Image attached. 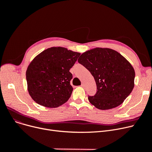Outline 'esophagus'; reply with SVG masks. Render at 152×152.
I'll return each mask as SVG.
<instances>
[{"mask_svg":"<svg viewBox=\"0 0 152 152\" xmlns=\"http://www.w3.org/2000/svg\"><path fill=\"white\" fill-rule=\"evenodd\" d=\"M81 86L84 88V87H85V85H84V83H82V85H81Z\"/></svg>","mask_w":152,"mask_h":152,"instance_id":"34e87169","label":"esophagus"}]
</instances>
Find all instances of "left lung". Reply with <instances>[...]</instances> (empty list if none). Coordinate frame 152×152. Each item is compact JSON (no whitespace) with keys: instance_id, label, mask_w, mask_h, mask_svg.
<instances>
[{"instance_id":"1","label":"left lung","mask_w":152,"mask_h":152,"mask_svg":"<svg viewBox=\"0 0 152 152\" xmlns=\"http://www.w3.org/2000/svg\"><path fill=\"white\" fill-rule=\"evenodd\" d=\"M80 64L90 71L97 86L90 102L100 110L116 107L126 99L134 86L135 72L129 62L117 51L96 48L81 55Z\"/></svg>"}]
</instances>
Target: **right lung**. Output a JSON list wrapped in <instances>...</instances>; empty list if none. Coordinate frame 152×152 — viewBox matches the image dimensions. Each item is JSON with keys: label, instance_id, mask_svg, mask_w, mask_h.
Wrapping results in <instances>:
<instances>
[{"label": "right lung", "instance_id": "right-lung-1", "mask_svg": "<svg viewBox=\"0 0 152 152\" xmlns=\"http://www.w3.org/2000/svg\"><path fill=\"white\" fill-rule=\"evenodd\" d=\"M80 53L62 47H51L35 57L26 70L28 90L32 99L46 107L56 108L66 102L73 88L69 72Z\"/></svg>", "mask_w": 152, "mask_h": 152}]
</instances>
